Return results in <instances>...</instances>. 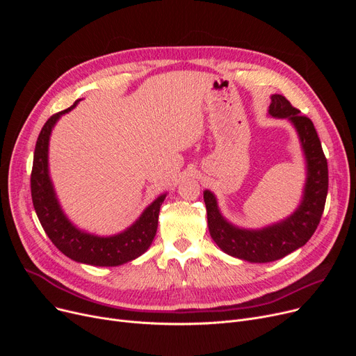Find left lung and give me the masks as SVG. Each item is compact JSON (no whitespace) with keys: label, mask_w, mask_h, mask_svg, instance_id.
Returning a JSON list of instances; mask_svg holds the SVG:
<instances>
[{"label":"left lung","mask_w":356,"mask_h":356,"mask_svg":"<svg viewBox=\"0 0 356 356\" xmlns=\"http://www.w3.org/2000/svg\"><path fill=\"white\" fill-rule=\"evenodd\" d=\"M270 115L289 118L300 137L307 161V180L302 204L286 220L259 231L239 229L223 219L209 191L203 199L208 212V227L216 245L227 254L250 261L270 263L303 247L314 234L325 211L329 188L327 160L312 120L294 108L283 95H273Z\"/></svg>","instance_id":"obj_1"}]
</instances>
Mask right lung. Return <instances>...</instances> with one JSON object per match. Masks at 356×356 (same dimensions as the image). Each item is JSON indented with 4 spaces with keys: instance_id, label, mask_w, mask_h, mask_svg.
Masks as SVG:
<instances>
[{
    "instance_id": "1",
    "label": "right lung",
    "mask_w": 356,
    "mask_h": 356,
    "mask_svg": "<svg viewBox=\"0 0 356 356\" xmlns=\"http://www.w3.org/2000/svg\"><path fill=\"white\" fill-rule=\"evenodd\" d=\"M76 104L78 101L70 108L51 115L43 125L39 138H37L30 177L33 207L44 232L56 248L62 251L66 257L89 266H121L140 257L152 245L159 225L160 207L165 195L159 196L149 204L133 227L114 236L104 238L89 235L72 225L63 215L58 199L54 196L53 186L49 179L47 149L53 125L60 118V115L66 114Z\"/></svg>"
}]
</instances>
